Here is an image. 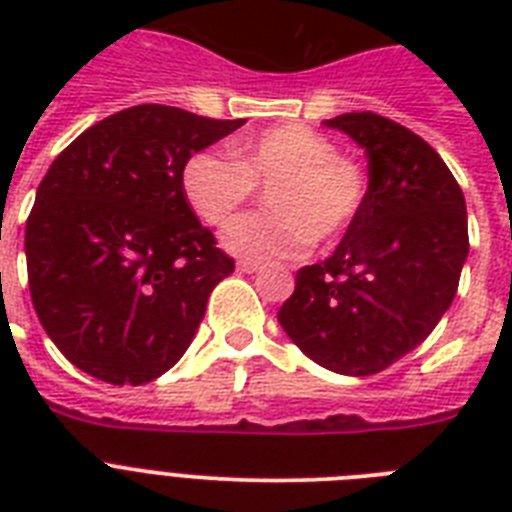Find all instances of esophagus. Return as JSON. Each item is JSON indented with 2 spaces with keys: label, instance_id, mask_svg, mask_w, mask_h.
I'll return each instance as SVG.
<instances>
[{
  "label": "esophagus",
  "instance_id": "esophagus-1",
  "mask_svg": "<svg viewBox=\"0 0 512 512\" xmlns=\"http://www.w3.org/2000/svg\"><path fill=\"white\" fill-rule=\"evenodd\" d=\"M241 273H257L263 271V265L260 263H252V260H239V265H236Z\"/></svg>",
  "mask_w": 512,
  "mask_h": 512
}]
</instances>
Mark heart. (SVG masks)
<instances>
[{
    "mask_svg": "<svg viewBox=\"0 0 512 512\" xmlns=\"http://www.w3.org/2000/svg\"><path fill=\"white\" fill-rule=\"evenodd\" d=\"M180 185L207 225H225L265 188L271 212L239 217L223 233L225 249L244 260H287L313 239H340L366 199L364 172L340 156L335 140L303 124L233 140L231 159L199 151L183 164Z\"/></svg>",
    "mask_w": 512,
    "mask_h": 512,
    "instance_id": "heart-1",
    "label": "heart"
}]
</instances>
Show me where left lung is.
Instances as JSON below:
<instances>
[{"label":"left lung","mask_w":512,"mask_h":512,"mask_svg":"<svg viewBox=\"0 0 512 512\" xmlns=\"http://www.w3.org/2000/svg\"><path fill=\"white\" fill-rule=\"evenodd\" d=\"M369 159L364 207L324 263L305 265L279 324L316 364L366 377L436 329L468 260L465 196L433 148L377 114H342Z\"/></svg>","instance_id":"obj_1"}]
</instances>
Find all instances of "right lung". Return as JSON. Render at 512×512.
I'll list each match as a JSON object with an SVG mask.
<instances>
[{
    "mask_svg": "<svg viewBox=\"0 0 512 512\" xmlns=\"http://www.w3.org/2000/svg\"><path fill=\"white\" fill-rule=\"evenodd\" d=\"M244 119L132 106L52 162L26 223L31 303L58 350L111 385L180 361L233 260L196 220L180 172Z\"/></svg>",
    "mask_w": 512,
    "mask_h": 512,
    "instance_id": "right-lung-1",
    "label": "right lung"
}]
</instances>
